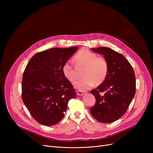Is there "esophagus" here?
Segmentation results:
<instances>
[{"instance_id":"esophagus-1","label":"esophagus","mask_w":153,"mask_h":153,"mask_svg":"<svg viewBox=\"0 0 153 153\" xmlns=\"http://www.w3.org/2000/svg\"><path fill=\"white\" fill-rule=\"evenodd\" d=\"M83 94H84V92L82 91H78L77 92V95L81 96V95H82Z\"/></svg>"}]
</instances>
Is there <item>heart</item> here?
Returning a JSON list of instances; mask_svg holds the SVG:
<instances>
[{
	"label": "heart",
	"instance_id": "b5f03b06",
	"mask_svg": "<svg viewBox=\"0 0 153 153\" xmlns=\"http://www.w3.org/2000/svg\"><path fill=\"white\" fill-rule=\"evenodd\" d=\"M75 65L66 61L62 66L64 76L71 82H74L79 77L78 69H82V79L77 81L74 86L79 90H85L93 87L95 83L100 84L105 81L108 73V63L106 58L87 49L80 50L74 56Z\"/></svg>",
	"mask_w": 153,
	"mask_h": 153
}]
</instances>
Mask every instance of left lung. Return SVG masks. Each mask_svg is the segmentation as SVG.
<instances>
[{"label":"left lung","instance_id":"8db88e82","mask_svg":"<svg viewBox=\"0 0 153 153\" xmlns=\"http://www.w3.org/2000/svg\"><path fill=\"white\" fill-rule=\"evenodd\" d=\"M92 50L103 55L108 63L105 81L91 91L95 98L90 109L97 121L109 123L121 118L131 102L136 92V79L133 67L122 54L111 48L99 47ZM102 92H105L101 94Z\"/></svg>","mask_w":153,"mask_h":153}]
</instances>
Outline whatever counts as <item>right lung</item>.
I'll return each instance as SVG.
<instances>
[{
	"instance_id": "obj_1",
	"label": "right lung",
	"mask_w": 153,
	"mask_h": 153,
	"mask_svg": "<svg viewBox=\"0 0 153 153\" xmlns=\"http://www.w3.org/2000/svg\"><path fill=\"white\" fill-rule=\"evenodd\" d=\"M78 49L53 48L36 53L24 71L22 99L36 122L52 126L64 116L76 93L62 71L63 64Z\"/></svg>"
}]
</instances>
